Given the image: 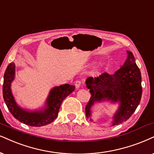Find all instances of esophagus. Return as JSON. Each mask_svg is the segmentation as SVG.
<instances>
[{
	"instance_id": "obj_1",
	"label": "esophagus",
	"mask_w": 154,
	"mask_h": 154,
	"mask_svg": "<svg viewBox=\"0 0 154 154\" xmlns=\"http://www.w3.org/2000/svg\"><path fill=\"white\" fill-rule=\"evenodd\" d=\"M82 82L81 80H77L75 82V87H76V88H79V87H80V86L82 85Z\"/></svg>"
}]
</instances>
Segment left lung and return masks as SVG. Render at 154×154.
<instances>
[{"mask_svg":"<svg viewBox=\"0 0 154 154\" xmlns=\"http://www.w3.org/2000/svg\"><path fill=\"white\" fill-rule=\"evenodd\" d=\"M127 54L124 65L115 74L103 72L98 77H89L87 79V87L91 94L85 106L87 118L91 116L90 109L94 103L103 100L120 103L119 108L114 116L112 126L126 122L137 109L142 94L141 72L135 63L133 54L129 51H127Z\"/></svg>","mask_w":154,"mask_h":154,"instance_id":"8db88e82","label":"left lung"}]
</instances>
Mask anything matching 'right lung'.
<instances>
[{"mask_svg": "<svg viewBox=\"0 0 154 154\" xmlns=\"http://www.w3.org/2000/svg\"><path fill=\"white\" fill-rule=\"evenodd\" d=\"M15 77V64L10 63L5 69L3 79V99L10 112L14 117L31 126H42L52 123L57 117L60 105L67 96L75 91V86L66 85L54 87L50 91L44 111L30 112L23 110L17 106L11 90V84Z\"/></svg>", "mask_w": 154, "mask_h": 154, "instance_id": "1", "label": "right lung"}]
</instances>
